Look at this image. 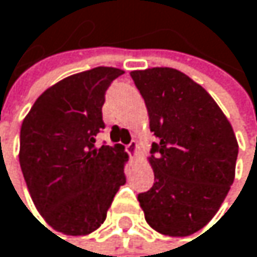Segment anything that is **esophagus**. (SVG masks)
Here are the masks:
<instances>
[{
	"label": "esophagus",
	"mask_w": 257,
	"mask_h": 257,
	"mask_svg": "<svg viewBox=\"0 0 257 257\" xmlns=\"http://www.w3.org/2000/svg\"><path fill=\"white\" fill-rule=\"evenodd\" d=\"M125 150H127V153H128L130 156H135V154L138 153V144H136V141H132V142L125 147Z\"/></svg>",
	"instance_id": "1"
}]
</instances>
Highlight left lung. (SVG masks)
Returning <instances> with one entry per match:
<instances>
[{
    "mask_svg": "<svg viewBox=\"0 0 257 257\" xmlns=\"http://www.w3.org/2000/svg\"><path fill=\"white\" fill-rule=\"evenodd\" d=\"M159 138L148 162L154 186L138 196L147 223L162 235L189 236L221 206L233 178L238 142L214 98L171 67L130 71Z\"/></svg>",
    "mask_w": 257,
    "mask_h": 257,
    "instance_id": "8db88e82",
    "label": "left lung"
}]
</instances>
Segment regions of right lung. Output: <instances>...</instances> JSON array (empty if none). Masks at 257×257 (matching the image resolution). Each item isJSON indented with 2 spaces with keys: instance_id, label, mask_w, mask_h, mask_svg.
<instances>
[{
  "instance_id": "obj_1",
  "label": "right lung",
  "mask_w": 257,
  "mask_h": 257,
  "mask_svg": "<svg viewBox=\"0 0 257 257\" xmlns=\"http://www.w3.org/2000/svg\"><path fill=\"white\" fill-rule=\"evenodd\" d=\"M124 70L64 77L34 101L21 127L19 163L31 199L57 232L88 235L106 220L128 160L122 145H95L104 91Z\"/></svg>"
}]
</instances>
